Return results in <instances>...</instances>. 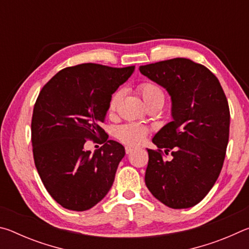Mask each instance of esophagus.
<instances>
[{"mask_svg": "<svg viewBox=\"0 0 249 249\" xmlns=\"http://www.w3.org/2000/svg\"><path fill=\"white\" fill-rule=\"evenodd\" d=\"M134 150V148H133V147H130V146H126L125 147V153L126 154H130V153H132V151Z\"/></svg>", "mask_w": 249, "mask_h": 249, "instance_id": "esophagus-1", "label": "esophagus"}]
</instances>
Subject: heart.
Wrapping results in <instances>:
<instances>
[{
	"mask_svg": "<svg viewBox=\"0 0 249 249\" xmlns=\"http://www.w3.org/2000/svg\"><path fill=\"white\" fill-rule=\"evenodd\" d=\"M137 90L142 95V100L145 101V103L148 105V107L156 104H163L165 102V93H163L162 89L154 82H142L137 87ZM121 98V90H117L113 93L108 102V113L115 112ZM147 134H148V128L146 126L137 123H127L116 128L115 136L123 144L136 146L144 141Z\"/></svg>",
	"mask_w": 249,
	"mask_h": 249,
	"instance_id": "obj_1",
	"label": "heart"
}]
</instances>
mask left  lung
Wrapping results in <instances>:
<instances>
[{
    "mask_svg": "<svg viewBox=\"0 0 249 249\" xmlns=\"http://www.w3.org/2000/svg\"><path fill=\"white\" fill-rule=\"evenodd\" d=\"M171 96L174 121L153 138L145 182L156 199L187 209L204 199L217 180L230 135V107L218 79L201 64L174 58L140 67ZM172 151L168 162L163 156Z\"/></svg>",
    "mask_w": 249,
    "mask_h": 249,
    "instance_id": "obj_1",
    "label": "left lung"
}]
</instances>
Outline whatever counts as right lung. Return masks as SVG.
<instances>
[{
  "label": "right lung",
  "instance_id": "add662e5",
  "mask_svg": "<svg viewBox=\"0 0 249 249\" xmlns=\"http://www.w3.org/2000/svg\"><path fill=\"white\" fill-rule=\"evenodd\" d=\"M135 67L82 64L59 71L40 90L32 117L34 161L46 190L72 211L89 210L107 196L125 149L101 127L112 94ZM105 145L91 154L88 139Z\"/></svg>",
  "mask_w": 249,
  "mask_h": 249
}]
</instances>
